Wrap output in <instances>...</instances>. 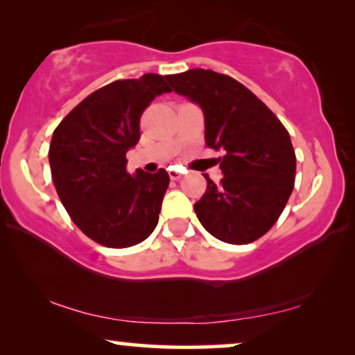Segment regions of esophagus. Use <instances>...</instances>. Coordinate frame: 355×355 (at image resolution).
<instances>
[{
    "label": "esophagus",
    "instance_id": "esophagus-1",
    "mask_svg": "<svg viewBox=\"0 0 355 355\" xmlns=\"http://www.w3.org/2000/svg\"><path fill=\"white\" fill-rule=\"evenodd\" d=\"M168 174H169V178L173 179V181H178V179L182 178V171L179 168H176V166L168 168Z\"/></svg>",
    "mask_w": 355,
    "mask_h": 355
}]
</instances>
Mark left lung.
<instances>
[{
    "label": "left lung",
    "instance_id": "obj_1",
    "mask_svg": "<svg viewBox=\"0 0 355 355\" xmlns=\"http://www.w3.org/2000/svg\"><path fill=\"white\" fill-rule=\"evenodd\" d=\"M178 95L200 106L208 147L225 150L223 179L205 174L196 202L202 226L227 244H249L270 231L294 189L295 153L289 132L263 101L230 76L191 69L166 77Z\"/></svg>",
    "mask_w": 355,
    "mask_h": 355
}]
</instances>
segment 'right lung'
Wrapping results in <instances>:
<instances>
[{
	"label": "right lung",
	"instance_id": "1",
	"mask_svg": "<svg viewBox=\"0 0 355 355\" xmlns=\"http://www.w3.org/2000/svg\"><path fill=\"white\" fill-rule=\"evenodd\" d=\"M171 92L164 77L116 80L82 100L55 129L50 168L56 192L76 226L101 245L124 249L152 234L169 176L128 173L125 153L140 139V114Z\"/></svg>",
	"mask_w": 355,
	"mask_h": 355
}]
</instances>
